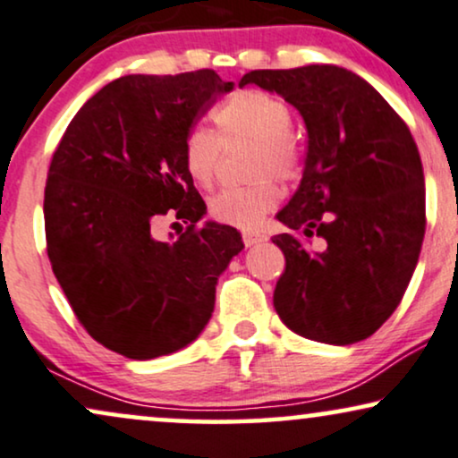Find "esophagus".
Listing matches in <instances>:
<instances>
[{
	"mask_svg": "<svg viewBox=\"0 0 458 458\" xmlns=\"http://www.w3.org/2000/svg\"><path fill=\"white\" fill-rule=\"evenodd\" d=\"M265 240H267V238H265L263 233H259V231H248V229L242 231V242H244L246 246L261 244V242H265Z\"/></svg>",
	"mask_w": 458,
	"mask_h": 458,
	"instance_id": "esophagus-1",
	"label": "esophagus"
}]
</instances>
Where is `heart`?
<instances>
[{
    "label": "heart",
    "mask_w": 458,
    "mask_h": 458,
    "mask_svg": "<svg viewBox=\"0 0 458 458\" xmlns=\"http://www.w3.org/2000/svg\"><path fill=\"white\" fill-rule=\"evenodd\" d=\"M214 133L193 129L182 144V165L199 189H210L223 146L252 142L250 174L259 176L244 186H227L210 199V214L220 223L250 229L272 212L280 199L276 176L297 180L303 167L301 144L293 129V110L278 95L261 89H238L212 110Z\"/></svg>",
    "instance_id": "obj_1"
}]
</instances>
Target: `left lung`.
Wrapping results in <instances>:
<instances>
[{
	"label": "left lung",
	"instance_id": "1",
	"mask_svg": "<svg viewBox=\"0 0 458 458\" xmlns=\"http://www.w3.org/2000/svg\"><path fill=\"white\" fill-rule=\"evenodd\" d=\"M255 82L301 112L303 178L278 214L289 233L274 308L308 340L369 337L402 303L427 227L425 174L410 127L357 73L337 65L252 70ZM317 246H313V240Z\"/></svg>",
	"mask_w": 458,
	"mask_h": 458
}]
</instances>
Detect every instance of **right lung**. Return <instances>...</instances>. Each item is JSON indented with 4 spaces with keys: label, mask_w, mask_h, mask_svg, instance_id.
Instances as JSON below:
<instances>
[{
    "label": "right lung",
    "mask_w": 458,
    "mask_h": 458,
    "mask_svg": "<svg viewBox=\"0 0 458 458\" xmlns=\"http://www.w3.org/2000/svg\"><path fill=\"white\" fill-rule=\"evenodd\" d=\"M231 89L214 70L118 78L78 110L50 161L53 272L78 323L127 359L193 342L214 312L220 272L244 248L229 225H197L206 203L182 165L186 133ZM169 211L191 225L161 242L149 227Z\"/></svg>",
    "instance_id": "right-lung-1"
}]
</instances>
